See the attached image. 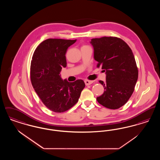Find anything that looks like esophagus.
I'll return each instance as SVG.
<instances>
[{"label":"esophagus","mask_w":160,"mask_h":160,"mask_svg":"<svg viewBox=\"0 0 160 160\" xmlns=\"http://www.w3.org/2000/svg\"><path fill=\"white\" fill-rule=\"evenodd\" d=\"M93 82V81H91V80H84V83H85V84H86V86L91 84Z\"/></svg>","instance_id":"1"}]
</instances>
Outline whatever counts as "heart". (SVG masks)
Here are the masks:
<instances>
[{"label":"heart","instance_id":"b5f03b06","mask_svg":"<svg viewBox=\"0 0 160 160\" xmlns=\"http://www.w3.org/2000/svg\"><path fill=\"white\" fill-rule=\"evenodd\" d=\"M85 46H82V47H85Z\"/></svg>","mask_w":160,"mask_h":160}]
</instances>
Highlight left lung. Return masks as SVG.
Segmentation results:
<instances>
[{"label":"left lung","instance_id":"obj_1","mask_svg":"<svg viewBox=\"0 0 160 160\" xmlns=\"http://www.w3.org/2000/svg\"><path fill=\"white\" fill-rule=\"evenodd\" d=\"M94 59L106 73L104 93L97 98L100 104L110 109H118L127 103L134 91L138 71L133 53L129 46L115 37L93 38Z\"/></svg>","mask_w":160,"mask_h":160}]
</instances>
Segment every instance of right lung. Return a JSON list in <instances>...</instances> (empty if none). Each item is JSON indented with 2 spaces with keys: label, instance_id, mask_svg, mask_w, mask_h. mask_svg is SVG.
<instances>
[{
  "label": "right lung",
  "instance_id": "right-lung-1",
  "mask_svg": "<svg viewBox=\"0 0 160 160\" xmlns=\"http://www.w3.org/2000/svg\"><path fill=\"white\" fill-rule=\"evenodd\" d=\"M76 39L50 38L35 50L31 63V80L42 103L56 113L67 111L78 102L85 87L82 80H62L60 72L66 67L65 54Z\"/></svg>",
  "mask_w": 160,
  "mask_h": 160
}]
</instances>
